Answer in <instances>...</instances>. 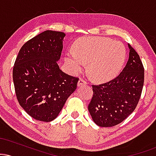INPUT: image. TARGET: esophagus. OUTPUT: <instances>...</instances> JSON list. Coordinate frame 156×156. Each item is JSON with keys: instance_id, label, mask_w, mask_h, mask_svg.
<instances>
[{"instance_id": "34e87169", "label": "esophagus", "mask_w": 156, "mask_h": 156, "mask_svg": "<svg viewBox=\"0 0 156 156\" xmlns=\"http://www.w3.org/2000/svg\"><path fill=\"white\" fill-rule=\"evenodd\" d=\"M87 84V80H84V79H82V78H80L79 80H78V87H81V86H85Z\"/></svg>"}]
</instances>
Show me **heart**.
<instances>
[{
    "mask_svg": "<svg viewBox=\"0 0 156 156\" xmlns=\"http://www.w3.org/2000/svg\"><path fill=\"white\" fill-rule=\"evenodd\" d=\"M125 46L119 41L103 37L82 38L74 44V51L65 54V62L75 73L89 63V76L96 81H106L117 76L125 60Z\"/></svg>",
    "mask_w": 156,
    "mask_h": 156,
    "instance_id": "1",
    "label": "heart"
}]
</instances>
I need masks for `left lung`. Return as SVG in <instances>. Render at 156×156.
Wrapping results in <instances>:
<instances>
[{"instance_id":"left-lung-1","label":"left lung","mask_w":156,"mask_h":156,"mask_svg":"<svg viewBox=\"0 0 156 156\" xmlns=\"http://www.w3.org/2000/svg\"><path fill=\"white\" fill-rule=\"evenodd\" d=\"M129 58L122 72L107 83L93 85L88 110L100 127L115 126L125 120L140 99L144 70L138 53L128 44Z\"/></svg>"}]
</instances>
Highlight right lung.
Here are the masks:
<instances>
[{"label":"right lung","mask_w":156,"mask_h":156,"mask_svg":"<svg viewBox=\"0 0 156 156\" xmlns=\"http://www.w3.org/2000/svg\"><path fill=\"white\" fill-rule=\"evenodd\" d=\"M64 32L47 30L26 42L13 68L17 101L28 115L51 122L58 117L77 88L78 78L60 69Z\"/></svg>","instance_id":"add662e5"}]
</instances>
